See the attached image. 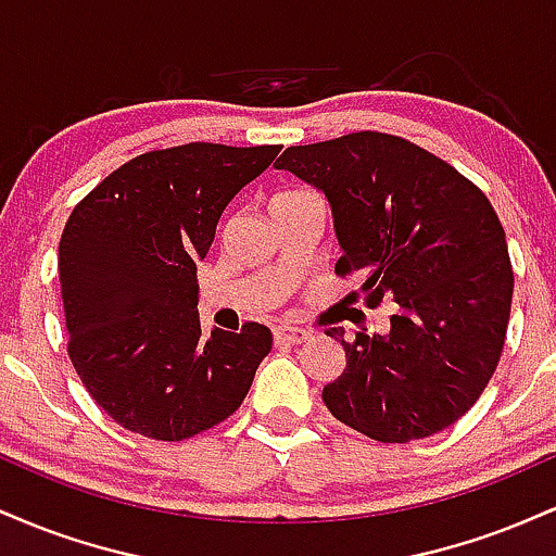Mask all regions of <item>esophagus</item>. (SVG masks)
<instances>
[{"mask_svg": "<svg viewBox=\"0 0 556 556\" xmlns=\"http://www.w3.org/2000/svg\"><path fill=\"white\" fill-rule=\"evenodd\" d=\"M311 340V331L308 329H298V327H282V329H274V342L279 344H300Z\"/></svg>", "mask_w": 556, "mask_h": 556, "instance_id": "34e87169", "label": "esophagus"}]
</instances>
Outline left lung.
I'll return each mask as SVG.
<instances>
[{"mask_svg": "<svg viewBox=\"0 0 556 556\" xmlns=\"http://www.w3.org/2000/svg\"><path fill=\"white\" fill-rule=\"evenodd\" d=\"M324 190L342 258L366 308L394 303L389 334L327 331L344 348L324 405L384 444L431 437L463 418L502 358L513 305L504 227L483 190L410 140L361 130L290 146L274 164Z\"/></svg>", "mask_w": 556, "mask_h": 556, "instance_id": "8db88e82", "label": "left lung"}]
</instances>
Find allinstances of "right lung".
Returning a JSON list of instances; mask_svg holds the SVG:
<instances>
[{"mask_svg":"<svg viewBox=\"0 0 556 556\" xmlns=\"http://www.w3.org/2000/svg\"><path fill=\"white\" fill-rule=\"evenodd\" d=\"M282 146L195 143L146 151L106 175L60 238L67 355L123 429L182 442L232 416L271 331L201 329L195 264L227 203Z\"/></svg>","mask_w":556,"mask_h":556,"instance_id":"1","label":"right lung"}]
</instances>
